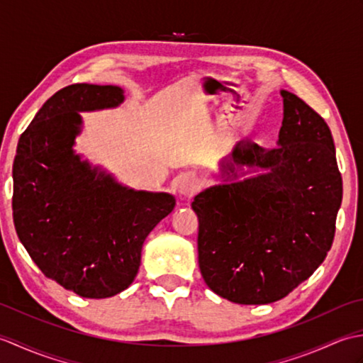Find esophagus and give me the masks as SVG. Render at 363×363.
Segmentation results:
<instances>
[{
    "mask_svg": "<svg viewBox=\"0 0 363 363\" xmlns=\"http://www.w3.org/2000/svg\"><path fill=\"white\" fill-rule=\"evenodd\" d=\"M179 194L184 196H194L199 190V179L195 173H186L179 179Z\"/></svg>",
    "mask_w": 363,
    "mask_h": 363,
    "instance_id": "esophagus-1",
    "label": "esophagus"
}]
</instances>
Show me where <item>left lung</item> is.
<instances>
[{"instance_id": "obj_1", "label": "left lung", "mask_w": 363, "mask_h": 363, "mask_svg": "<svg viewBox=\"0 0 363 363\" xmlns=\"http://www.w3.org/2000/svg\"><path fill=\"white\" fill-rule=\"evenodd\" d=\"M277 146L237 143V165L267 172L206 189L198 215L199 269L212 291L237 304H269L313 274L330 250L343 186L333 134L287 90ZM243 174V173H242Z\"/></svg>"}]
</instances>
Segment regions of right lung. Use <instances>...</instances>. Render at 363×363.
<instances>
[{
    "instance_id": "add662e5",
    "label": "right lung",
    "mask_w": 363,
    "mask_h": 363,
    "mask_svg": "<svg viewBox=\"0 0 363 363\" xmlns=\"http://www.w3.org/2000/svg\"><path fill=\"white\" fill-rule=\"evenodd\" d=\"M117 86L73 84L21 134L13 160V225L42 273L82 298H109L137 276L145 238L174 209L168 194L123 187L74 154L79 112L123 103Z\"/></svg>"
}]
</instances>
